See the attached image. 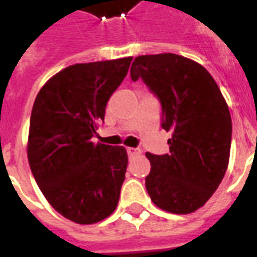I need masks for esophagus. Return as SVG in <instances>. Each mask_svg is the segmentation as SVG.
I'll list each match as a JSON object with an SVG mask.
<instances>
[{
  "label": "esophagus",
  "instance_id": "esophagus-1",
  "mask_svg": "<svg viewBox=\"0 0 257 257\" xmlns=\"http://www.w3.org/2000/svg\"><path fill=\"white\" fill-rule=\"evenodd\" d=\"M126 151H128V156L129 157L138 156V154H140V153H142V151H140L139 149H134V147H128V149H126Z\"/></svg>",
  "mask_w": 257,
  "mask_h": 257
}]
</instances>
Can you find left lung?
Segmentation results:
<instances>
[{
  "instance_id": "left-lung-1",
  "label": "left lung",
  "mask_w": 257,
  "mask_h": 257,
  "mask_svg": "<svg viewBox=\"0 0 257 257\" xmlns=\"http://www.w3.org/2000/svg\"><path fill=\"white\" fill-rule=\"evenodd\" d=\"M131 78L143 79L158 97L161 126L172 132L169 154L147 153L146 189L161 209L186 215L201 208L224 178L231 146V117L206 68L175 53L135 59Z\"/></svg>"
}]
</instances>
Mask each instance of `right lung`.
<instances>
[{"label": "right lung", "instance_id": "1", "mask_svg": "<svg viewBox=\"0 0 257 257\" xmlns=\"http://www.w3.org/2000/svg\"><path fill=\"white\" fill-rule=\"evenodd\" d=\"M131 62L68 66L34 101L27 143L31 172L53 209L74 223L93 224L117 208L128 154L122 146L95 145L92 138Z\"/></svg>", "mask_w": 257, "mask_h": 257}]
</instances>
